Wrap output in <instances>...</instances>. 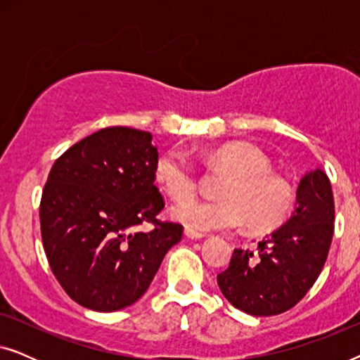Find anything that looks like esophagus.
Segmentation results:
<instances>
[{"label":"esophagus","instance_id":"34e87169","mask_svg":"<svg viewBox=\"0 0 360 360\" xmlns=\"http://www.w3.org/2000/svg\"><path fill=\"white\" fill-rule=\"evenodd\" d=\"M185 236L188 239H201V238H205V234H201V233H198V231L190 229V228H185Z\"/></svg>","mask_w":360,"mask_h":360}]
</instances>
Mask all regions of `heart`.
<instances>
[{
	"label": "heart",
	"mask_w": 360,
	"mask_h": 360,
	"mask_svg": "<svg viewBox=\"0 0 360 360\" xmlns=\"http://www.w3.org/2000/svg\"><path fill=\"white\" fill-rule=\"evenodd\" d=\"M211 165L228 172L214 201H191L198 193V175L190 157L179 147L162 152L154 165L160 188L175 203V219L195 231H229L248 226L252 231L277 228L288 218L295 205L292 185L270 174L272 164L262 150L248 142H229L206 154Z\"/></svg>",
	"instance_id": "1"
}]
</instances>
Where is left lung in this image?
I'll return each instance as SVG.
<instances>
[{"instance_id":"obj_1","label":"left lung","mask_w":360,"mask_h":360,"mask_svg":"<svg viewBox=\"0 0 360 360\" xmlns=\"http://www.w3.org/2000/svg\"><path fill=\"white\" fill-rule=\"evenodd\" d=\"M334 234V196L328 175L314 170L297 190V208L282 228L257 243L234 249L218 275L228 302L252 316H274L293 308L313 287L326 262Z\"/></svg>"}]
</instances>
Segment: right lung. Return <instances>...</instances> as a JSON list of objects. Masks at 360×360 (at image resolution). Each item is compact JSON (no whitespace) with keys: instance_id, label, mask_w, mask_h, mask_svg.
<instances>
[{"instance_id":"obj_1","label":"right lung","mask_w":360,"mask_h":360,"mask_svg":"<svg viewBox=\"0 0 360 360\" xmlns=\"http://www.w3.org/2000/svg\"><path fill=\"white\" fill-rule=\"evenodd\" d=\"M150 132L100 129L53 162L39 218L49 265L73 302L110 313L137 302L184 226L160 221ZM155 226L144 233L142 224Z\"/></svg>"}]
</instances>
